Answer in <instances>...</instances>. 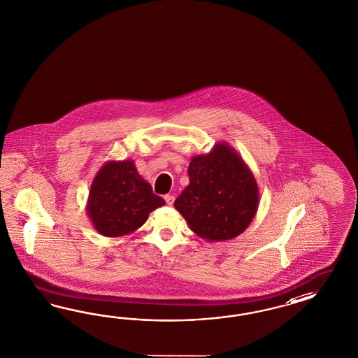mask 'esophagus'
<instances>
[{"label": "esophagus", "mask_w": 358, "mask_h": 358, "mask_svg": "<svg viewBox=\"0 0 358 358\" xmlns=\"http://www.w3.org/2000/svg\"><path fill=\"white\" fill-rule=\"evenodd\" d=\"M164 200H166L167 205L171 206V205L174 204L175 197L173 194H166V196H164Z\"/></svg>", "instance_id": "esophagus-1"}]
</instances>
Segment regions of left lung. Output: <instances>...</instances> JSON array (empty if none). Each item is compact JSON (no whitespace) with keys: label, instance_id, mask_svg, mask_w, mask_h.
Listing matches in <instances>:
<instances>
[{"label":"left lung","instance_id":"1","mask_svg":"<svg viewBox=\"0 0 358 358\" xmlns=\"http://www.w3.org/2000/svg\"><path fill=\"white\" fill-rule=\"evenodd\" d=\"M188 176L174 206L194 234L208 242L242 234L255 217L259 187L234 148L218 143L209 153L194 155Z\"/></svg>","mask_w":358,"mask_h":358}]
</instances>
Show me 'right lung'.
<instances>
[{
    "mask_svg": "<svg viewBox=\"0 0 358 358\" xmlns=\"http://www.w3.org/2000/svg\"><path fill=\"white\" fill-rule=\"evenodd\" d=\"M162 205L132 159L107 161L92 180L86 213L99 234L117 238L134 233Z\"/></svg>",
    "mask_w": 358,
    "mask_h": 358,
    "instance_id": "add662e5",
    "label": "right lung"
}]
</instances>
